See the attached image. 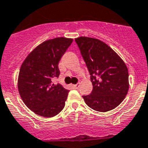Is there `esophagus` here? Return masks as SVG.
I'll return each instance as SVG.
<instances>
[{
  "label": "esophagus",
  "instance_id": "1",
  "mask_svg": "<svg viewBox=\"0 0 148 148\" xmlns=\"http://www.w3.org/2000/svg\"><path fill=\"white\" fill-rule=\"evenodd\" d=\"M72 86H73V88L77 89V88H79V84H75V85H72Z\"/></svg>",
  "mask_w": 148,
  "mask_h": 148
}]
</instances>
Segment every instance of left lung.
Instances as JSON below:
<instances>
[{
	"label": "left lung",
	"mask_w": 148,
	"mask_h": 148,
	"mask_svg": "<svg viewBox=\"0 0 148 148\" xmlns=\"http://www.w3.org/2000/svg\"><path fill=\"white\" fill-rule=\"evenodd\" d=\"M91 75L93 89L82 96L86 104L99 112L119 106L129 91V72L125 63L110 46L97 38L75 39Z\"/></svg>",
	"instance_id": "8db88e82"
}]
</instances>
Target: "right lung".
I'll use <instances>...</instances> for the list:
<instances>
[{
  "instance_id": "add662e5",
  "label": "right lung",
  "mask_w": 148,
  "mask_h": 148,
  "mask_svg": "<svg viewBox=\"0 0 148 148\" xmlns=\"http://www.w3.org/2000/svg\"><path fill=\"white\" fill-rule=\"evenodd\" d=\"M73 38H56L38 45L23 61L18 77V90L28 108L37 115L52 117L65 106L69 90L53 84L59 77V61Z\"/></svg>"
}]
</instances>
